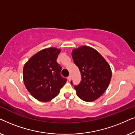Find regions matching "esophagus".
<instances>
[{
    "instance_id": "1",
    "label": "esophagus",
    "mask_w": 135,
    "mask_h": 135,
    "mask_svg": "<svg viewBox=\"0 0 135 135\" xmlns=\"http://www.w3.org/2000/svg\"><path fill=\"white\" fill-rule=\"evenodd\" d=\"M71 79H72V76H71V75H69V76L68 77V80H69V81H70V80H71Z\"/></svg>"
}]
</instances>
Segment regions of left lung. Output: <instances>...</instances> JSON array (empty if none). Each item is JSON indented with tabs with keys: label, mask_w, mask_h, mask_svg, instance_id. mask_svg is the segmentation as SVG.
Here are the masks:
<instances>
[{
	"label": "left lung",
	"mask_w": 135,
	"mask_h": 135,
	"mask_svg": "<svg viewBox=\"0 0 135 135\" xmlns=\"http://www.w3.org/2000/svg\"><path fill=\"white\" fill-rule=\"evenodd\" d=\"M72 57L82 76L80 84L74 86L77 96L86 102L97 100L110 84L112 71L109 64L98 51L86 45L74 49Z\"/></svg>",
	"instance_id": "8db88e82"
}]
</instances>
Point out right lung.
<instances>
[{
	"instance_id": "add662e5",
	"label": "right lung",
	"mask_w": 135,
	"mask_h": 135,
	"mask_svg": "<svg viewBox=\"0 0 135 135\" xmlns=\"http://www.w3.org/2000/svg\"><path fill=\"white\" fill-rule=\"evenodd\" d=\"M61 50L56 47L44 49L31 56L24 65V84L38 101H51L66 84L67 80L61 76V67L56 62Z\"/></svg>"
}]
</instances>
